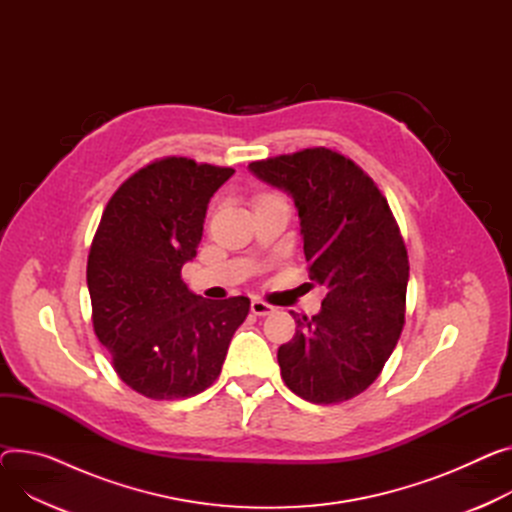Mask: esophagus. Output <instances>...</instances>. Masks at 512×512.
<instances>
[{
	"label": "esophagus",
	"instance_id": "esophagus-1",
	"mask_svg": "<svg viewBox=\"0 0 512 512\" xmlns=\"http://www.w3.org/2000/svg\"><path fill=\"white\" fill-rule=\"evenodd\" d=\"M250 309H252L254 316H268V313L274 311L272 305H268V303H264V301H260V299H252Z\"/></svg>",
	"mask_w": 512,
	"mask_h": 512
}]
</instances>
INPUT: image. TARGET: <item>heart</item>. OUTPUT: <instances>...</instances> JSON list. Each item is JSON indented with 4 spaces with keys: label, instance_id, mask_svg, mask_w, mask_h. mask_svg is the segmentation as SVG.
Wrapping results in <instances>:
<instances>
[{
    "label": "heart",
    "instance_id": "obj_1",
    "mask_svg": "<svg viewBox=\"0 0 512 512\" xmlns=\"http://www.w3.org/2000/svg\"><path fill=\"white\" fill-rule=\"evenodd\" d=\"M262 199H272V196H262ZM262 199H260V201H262Z\"/></svg>",
    "mask_w": 512,
    "mask_h": 512
}]
</instances>
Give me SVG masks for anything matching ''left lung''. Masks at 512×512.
<instances>
[{"mask_svg":"<svg viewBox=\"0 0 512 512\" xmlns=\"http://www.w3.org/2000/svg\"><path fill=\"white\" fill-rule=\"evenodd\" d=\"M248 170L297 209L311 281L326 289L311 320L279 348L287 387L313 404L359 396L396 348L406 313L408 252L375 182L348 157L316 147Z\"/></svg>","mask_w":512,"mask_h":512,"instance_id":"obj_1","label":"left lung"}]
</instances>
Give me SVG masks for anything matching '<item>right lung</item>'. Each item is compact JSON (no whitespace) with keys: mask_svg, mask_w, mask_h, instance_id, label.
<instances>
[{"mask_svg":"<svg viewBox=\"0 0 512 512\" xmlns=\"http://www.w3.org/2000/svg\"><path fill=\"white\" fill-rule=\"evenodd\" d=\"M233 172L166 157L123 182L104 209L88 256L94 332L145 398H190L213 385L250 311L244 295L211 301L180 277L211 196Z\"/></svg>","mask_w":512,"mask_h":512,"instance_id":"add662e5","label":"right lung"}]
</instances>
